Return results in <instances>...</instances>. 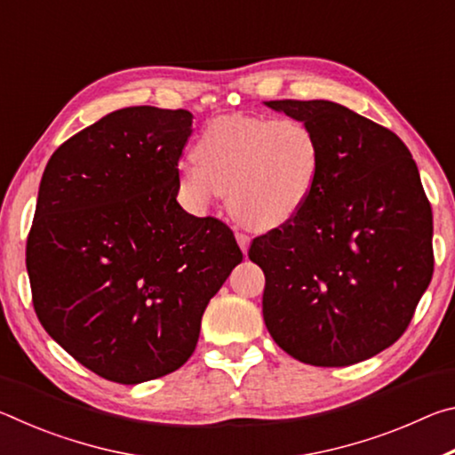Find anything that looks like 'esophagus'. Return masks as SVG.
<instances>
[{"label": "esophagus", "mask_w": 455, "mask_h": 455, "mask_svg": "<svg viewBox=\"0 0 455 455\" xmlns=\"http://www.w3.org/2000/svg\"><path fill=\"white\" fill-rule=\"evenodd\" d=\"M236 243H238V246H241V251L246 252V251H249L251 238H249V235H244V233H236Z\"/></svg>", "instance_id": "1"}]
</instances>
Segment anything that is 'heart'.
Returning <instances> with one entry per match:
<instances>
[{
  "label": "heart",
  "mask_w": 455,
  "mask_h": 455,
  "mask_svg": "<svg viewBox=\"0 0 455 455\" xmlns=\"http://www.w3.org/2000/svg\"><path fill=\"white\" fill-rule=\"evenodd\" d=\"M192 160L176 166V188L192 212H204L227 192L228 212L244 228H281L317 188L323 146L299 118L228 114L198 134Z\"/></svg>",
  "instance_id": "1"
}]
</instances>
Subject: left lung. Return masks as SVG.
<instances>
[{
	"instance_id": "8db88e82",
	"label": "left lung",
	"mask_w": 455,
	"mask_h": 455,
	"mask_svg": "<svg viewBox=\"0 0 455 455\" xmlns=\"http://www.w3.org/2000/svg\"><path fill=\"white\" fill-rule=\"evenodd\" d=\"M309 124L321 176L295 219L252 238L263 317L303 363L345 367L405 333L434 275V217L402 138L329 100H271Z\"/></svg>"
}]
</instances>
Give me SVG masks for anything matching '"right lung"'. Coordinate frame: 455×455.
I'll use <instances>...</instances> for the list:
<instances>
[{
	"mask_svg": "<svg viewBox=\"0 0 455 455\" xmlns=\"http://www.w3.org/2000/svg\"><path fill=\"white\" fill-rule=\"evenodd\" d=\"M188 110L122 108L45 166L26 267L42 327L108 381L176 371L211 299L243 260L233 230L176 203Z\"/></svg>",
	"mask_w": 455,
	"mask_h": 455,
	"instance_id": "1",
	"label": "right lung"
}]
</instances>
